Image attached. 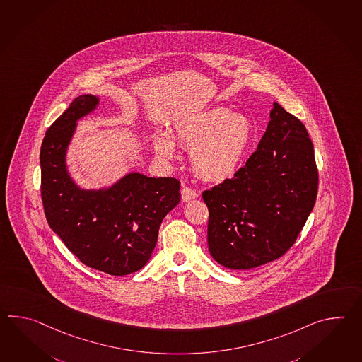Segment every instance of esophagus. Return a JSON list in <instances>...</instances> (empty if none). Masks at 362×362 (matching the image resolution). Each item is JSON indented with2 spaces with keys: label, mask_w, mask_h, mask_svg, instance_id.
<instances>
[{
  "label": "esophagus",
  "mask_w": 362,
  "mask_h": 362,
  "mask_svg": "<svg viewBox=\"0 0 362 362\" xmlns=\"http://www.w3.org/2000/svg\"><path fill=\"white\" fill-rule=\"evenodd\" d=\"M199 194L197 192L192 189V188H189V187H183V189H182V201L183 202H188V201L193 200V199H196Z\"/></svg>",
  "instance_id": "obj_1"
}]
</instances>
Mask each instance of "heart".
<instances>
[{"label": "heart", "mask_w": 362, "mask_h": 362, "mask_svg": "<svg viewBox=\"0 0 362 362\" xmlns=\"http://www.w3.org/2000/svg\"><path fill=\"white\" fill-rule=\"evenodd\" d=\"M255 135L253 123L243 112L216 106L193 114L174 126V139L191 149V165L197 175L213 182L231 177L239 169ZM156 154L163 161L177 157L175 143L168 135L153 139Z\"/></svg>", "instance_id": "b5f03b06"}]
</instances>
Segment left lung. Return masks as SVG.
Masks as SVG:
<instances>
[{"label": "left lung", "mask_w": 362, "mask_h": 362, "mask_svg": "<svg viewBox=\"0 0 362 362\" xmlns=\"http://www.w3.org/2000/svg\"><path fill=\"white\" fill-rule=\"evenodd\" d=\"M317 191L318 171L305 126L274 103L256 152L233 177L202 192L211 257L233 270L281 257L305 225Z\"/></svg>", "instance_id": "obj_1"}]
</instances>
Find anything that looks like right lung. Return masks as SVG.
I'll return each mask as SVG.
<instances>
[{"label": "right lung", "instance_id": "obj_1", "mask_svg": "<svg viewBox=\"0 0 362 362\" xmlns=\"http://www.w3.org/2000/svg\"><path fill=\"white\" fill-rule=\"evenodd\" d=\"M98 105L100 97L81 95L49 127L41 144V197L50 228L84 265L122 276L149 261L163 218L180 201V183L132 171L98 189L76 185L67 149L78 121Z\"/></svg>", "mask_w": 362, "mask_h": 362}]
</instances>
